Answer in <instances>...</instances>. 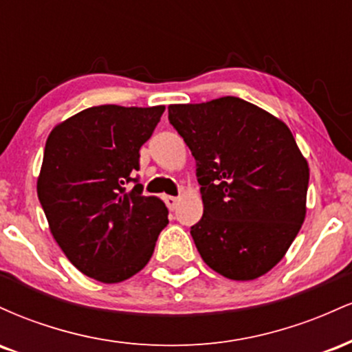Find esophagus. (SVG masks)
Listing matches in <instances>:
<instances>
[{"instance_id":"obj_1","label":"esophagus","mask_w":352,"mask_h":352,"mask_svg":"<svg viewBox=\"0 0 352 352\" xmlns=\"http://www.w3.org/2000/svg\"><path fill=\"white\" fill-rule=\"evenodd\" d=\"M164 201H165V205L168 207V210H175L177 205H179V199H177V197L168 195V197H165Z\"/></svg>"}]
</instances>
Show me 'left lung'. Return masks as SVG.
Instances as JSON below:
<instances>
[{
	"instance_id": "8db88e82",
	"label": "left lung",
	"mask_w": 352,
	"mask_h": 352,
	"mask_svg": "<svg viewBox=\"0 0 352 352\" xmlns=\"http://www.w3.org/2000/svg\"><path fill=\"white\" fill-rule=\"evenodd\" d=\"M168 120L197 160L204 217L190 228L213 272L268 273L306 217L308 162L288 125L240 98L172 104Z\"/></svg>"
}]
</instances>
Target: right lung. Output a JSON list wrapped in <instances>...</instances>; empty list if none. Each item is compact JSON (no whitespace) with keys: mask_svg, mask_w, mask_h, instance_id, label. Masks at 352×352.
I'll use <instances>...</instances> for the list:
<instances>
[{"mask_svg":"<svg viewBox=\"0 0 352 352\" xmlns=\"http://www.w3.org/2000/svg\"><path fill=\"white\" fill-rule=\"evenodd\" d=\"M165 111L98 106L80 111L51 131L44 147L38 197L50 230L80 273L119 283L151 260L168 223L157 197H144L132 179L140 147ZM135 181L129 192L124 185Z\"/></svg>","mask_w":352,"mask_h":352,"instance_id":"obj_1","label":"right lung"}]
</instances>
